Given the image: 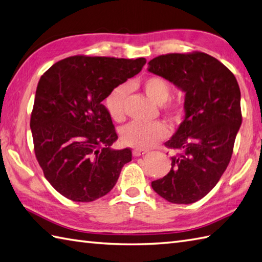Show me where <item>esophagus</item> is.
I'll use <instances>...</instances> for the list:
<instances>
[{"label": "esophagus", "mask_w": 262, "mask_h": 262, "mask_svg": "<svg viewBox=\"0 0 262 262\" xmlns=\"http://www.w3.org/2000/svg\"><path fill=\"white\" fill-rule=\"evenodd\" d=\"M146 153H147L146 149H142V148H135L134 151H133V155H134V157H141V155H144Z\"/></svg>", "instance_id": "obj_1"}]
</instances>
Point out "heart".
<instances>
[{
    "label": "heart",
    "mask_w": 262,
    "mask_h": 262,
    "mask_svg": "<svg viewBox=\"0 0 262 262\" xmlns=\"http://www.w3.org/2000/svg\"><path fill=\"white\" fill-rule=\"evenodd\" d=\"M143 90L146 96L158 104H163L170 97V85L166 80L160 76H151L143 81ZM128 94V86L120 85L114 89L105 99V107L111 118L121 121L125 117V100ZM171 115H179L177 107H169ZM169 129L163 122L155 121L152 124L133 122L126 126L121 132L125 144L137 148H151L164 138L168 137Z\"/></svg>",
    "instance_id": "obj_1"
}]
</instances>
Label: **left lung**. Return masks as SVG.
Listing matches in <instances>:
<instances>
[{"instance_id": "8db88e82", "label": "left lung", "mask_w": 262, "mask_h": 262, "mask_svg": "<svg viewBox=\"0 0 262 262\" xmlns=\"http://www.w3.org/2000/svg\"><path fill=\"white\" fill-rule=\"evenodd\" d=\"M147 71L185 92V118L165 143L179 154L152 188L170 203L192 204L216 186L230 163L242 124L240 88L224 64L205 53L161 55Z\"/></svg>"}]
</instances>
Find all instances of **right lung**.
Returning <instances> with one entry per match:
<instances>
[{
	"label": "right lung",
	"instance_id": "1",
	"mask_svg": "<svg viewBox=\"0 0 262 262\" xmlns=\"http://www.w3.org/2000/svg\"><path fill=\"white\" fill-rule=\"evenodd\" d=\"M145 58L73 56L54 64L38 82L30 128L36 158L49 183L73 202L107 194L132 161L103 100L138 74Z\"/></svg>",
	"mask_w": 262,
	"mask_h": 262
}]
</instances>
